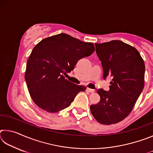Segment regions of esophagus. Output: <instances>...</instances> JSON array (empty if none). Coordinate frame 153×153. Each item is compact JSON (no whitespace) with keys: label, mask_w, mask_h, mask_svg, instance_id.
I'll use <instances>...</instances> for the list:
<instances>
[{"label":"esophagus","mask_w":153,"mask_h":153,"mask_svg":"<svg viewBox=\"0 0 153 153\" xmlns=\"http://www.w3.org/2000/svg\"><path fill=\"white\" fill-rule=\"evenodd\" d=\"M86 90H87L88 92H90V93H94V90L90 89V88H87Z\"/></svg>","instance_id":"obj_1"}]
</instances>
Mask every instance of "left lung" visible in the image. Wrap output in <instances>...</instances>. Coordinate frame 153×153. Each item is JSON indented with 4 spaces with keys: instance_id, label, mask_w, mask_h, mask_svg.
<instances>
[{
    "instance_id": "1",
    "label": "left lung",
    "mask_w": 153,
    "mask_h": 153,
    "mask_svg": "<svg viewBox=\"0 0 153 153\" xmlns=\"http://www.w3.org/2000/svg\"><path fill=\"white\" fill-rule=\"evenodd\" d=\"M101 61L103 78L110 77L109 91L97 90L100 100L90 105L94 117L100 123L111 125L128 117L144 86L145 65L136 49L120 40L95 43Z\"/></svg>"
}]
</instances>
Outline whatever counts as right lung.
Returning <instances> with one entry per match:
<instances>
[{"label":"right lung","instance_id":"obj_1","mask_svg":"<svg viewBox=\"0 0 153 153\" xmlns=\"http://www.w3.org/2000/svg\"><path fill=\"white\" fill-rule=\"evenodd\" d=\"M95 51L92 42H84L66 33L46 38L36 45L25 73L28 91L35 104L48 113L67 108L77 93L86 90L65 79L79 59Z\"/></svg>","mask_w":153,"mask_h":153}]
</instances>
